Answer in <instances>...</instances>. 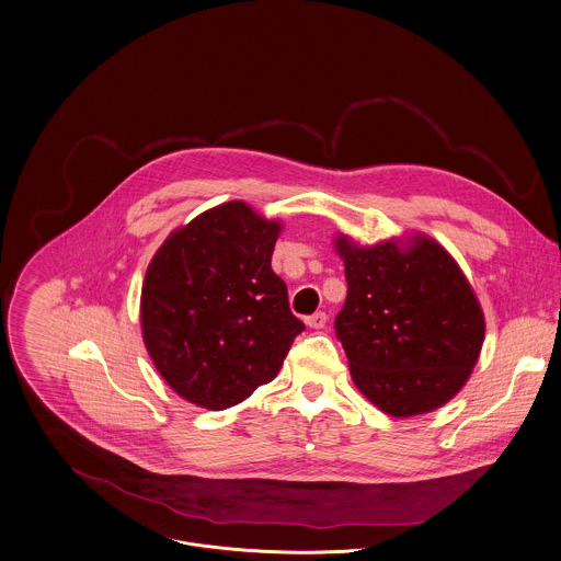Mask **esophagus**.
Returning <instances> with one entry per match:
<instances>
[{
	"mask_svg": "<svg viewBox=\"0 0 561 561\" xmlns=\"http://www.w3.org/2000/svg\"><path fill=\"white\" fill-rule=\"evenodd\" d=\"M306 322H308V327H311V329H322L327 324V313L324 311H316V313H311V316L306 318Z\"/></svg>",
	"mask_w": 561,
	"mask_h": 561,
	"instance_id": "esophagus-1",
	"label": "esophagus"
}]
</instances>
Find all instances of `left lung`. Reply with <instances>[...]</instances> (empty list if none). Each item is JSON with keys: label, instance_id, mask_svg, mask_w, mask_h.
<instances>
[{"label": "left lung", "instance_id": "1", "mask_svg": "<svg viewBox=\"0 0 561 561\" xmlns=\"http://www.w3.org/2000/svg\"><path fill=\"white\" fill-rule=\"evenodd\" d=\"M337 250L348 293L333 327L359 391L393 417L445 404L484 342V316L458 264L433 239L409 250L340 239Z\"/></svg>", "mask_w": 561, "mask_h": 561}]
</instances>
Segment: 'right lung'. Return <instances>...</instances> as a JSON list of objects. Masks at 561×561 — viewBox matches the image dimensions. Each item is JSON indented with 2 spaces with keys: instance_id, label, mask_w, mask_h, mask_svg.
<instances>
[{
  "instance_id": "right-lung-1",
  "label": "right lung",
  "mask_w": 561,
  "mask_h": 561,
  "mask_svg": "<svg viewBox=\"0 0 561 561\" xmlns=\"http://www.w3.org/2000/svg\"><path fill=\"white\" fill-rule=\"evenodd\" d=\"M279 230L245 202H228L174 232L146 271V348L170 387L197 407L224 411L250 398L306 331L271 268Z\"/></svg>"
}]
</instances>
